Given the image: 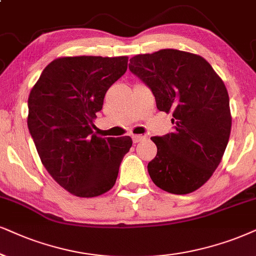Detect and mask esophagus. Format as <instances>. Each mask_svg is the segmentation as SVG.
Here are the masks:
<instances>
[{
	"mask_svg": "<svg viewBox=\"0 0 256 256\" xmlns=\"http://www.w3.org/2000/svg\"><path fill=\"white\" fill-rule=\"evenodd\" d=\"M132 139H134V143H139V142H143L145 140V136H142V134H134L132 136Z\"/></svg>",
	"mask_w": 256,
	"mask_h": 256,
	"instance_id": "obj_1",
	"label": "esophagus"
}]
</instances>
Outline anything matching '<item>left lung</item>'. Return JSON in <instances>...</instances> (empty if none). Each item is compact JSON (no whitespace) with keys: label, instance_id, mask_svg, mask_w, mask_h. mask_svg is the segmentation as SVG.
I'll return each instance as SVG.
<instances>
[{"label":"left lung","instance_id":"8db88e82","mask_svg":"<svg viewBox=\"0 0 256 256\" xmlns=\"http://www.w3.org/2000/svg\"><path fill=\"white\" fill-rule=\"evenodd\" d=\"M128 68L150 87L157 108L172 113L174 131L151 137L156 157L148 164L152 182L186 195L212 176L232 130L224 82L204 58L178 50L138 54Z\"/></svg>","mask_w":256,"mask_h":256}]
</instances>
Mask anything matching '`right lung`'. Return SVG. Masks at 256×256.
Masks as SVG:
<instances>
[{
  "label": "right lung",
  "instance_id": "obj_1",
  "mask_svg": "<svg viewBox=\"0 0 256 256\" xmlns=\"http://www.w3.org/2000/svg\"><path fill=\"white\" fill-rule=\"evenodd\" d=\"M128 56H62L48 64L28 98L27 124L40 160L64 190L96 197L114 186L128 136L93 134L108 90L128 70Z\"/></svg>",
  "mask_w": 256,
  "mask_h": 256
}]
</instances>
